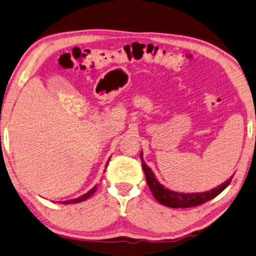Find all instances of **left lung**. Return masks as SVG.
<instances>
[{
	"label": "left lung",
	"mask_w": 256,
	"mask_h": 256,
	"mask_svg": "<svg viewBox=\"0 0 256 256\" xmlns=\"http://www.w3.org/2000/svg\"><path fill=\"white\" fill-rule=\"evenodd\" d=\"M140 160H142V166L144 170L147 184H148L150 189L153 194L154 198L158 201L160 204L166 206L170 208H191L196 207V206L202 204L207 201L214 199V196L220 194L222 192L230 186V183L232 180V176L228 178L227 181L222 183L214 189L204 192H196V194H183V192H176L165 188L163 184L158 181L155 174L152 171V168L145 163L142 160V152L140 153Z\"/></svg>",
	"instance_id": "left-lung-1"
}]
</instances>
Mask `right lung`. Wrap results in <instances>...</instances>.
Listing matches in <instances>:
<instances>
[{
  "label": "right lung",
  "mask_w": 256,
  "mask_h": 256,
  "mask_svg": "<svg viewBox=\"0 0 256 256\" xmlns=\"http://www.w3.org/2000/svg\"><path fill=\"white\" fill-rule=\"evenodd\" d=\"M108 163H109V160H108V162H106V165H108ZM104 171H106V170H104ZM96 189H98L96 186H94L91 190L88 191L86 194H85L78 196V198H76V199H72V200H67V201H62L60 204H78V202H82V201H85L86 199H88L90 196H93V194H94V192L96 191Z\"/></svg>",
  "instance_id": "1"
}]
</instances>
